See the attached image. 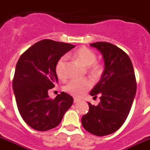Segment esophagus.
<instances>
[{
    "label": "esophagus",
    "instance_id": "esophagus-1",
    "mask_svg": "<svg viewBox=\"0 0 150 150\" xmlns=\"http://www.w3.org/2000/svg\"><path fill=\"white\" fill-rule=\"evenodd\" d=\"M79 100H79V99H77V98H74V103H78Z\"/></svg>",
    "mask_w": 150,
    "mask_h": 150
}]
</instances>
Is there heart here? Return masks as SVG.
<instances>
[{"instance_id":"obj_1","label":"heart","mask_w":150,"mask_h":150,"mask_svg":"<svg viewBox=\"0 0 150 150\" xmlns=\"http://www.w3.org/2000/svg\"><path fill=\"white\" fill-rule=\"evenodd\" d=\"M74 57L84 67H87L88 72L93 76L100 75L101 67L96 62L97 56L95 52L86 47H81L74 52ZM67 57L63 56L57 60L55 66V71L57 77L64 80L67 78ZM92 86L91 81L84 79H72L64 86V90L74 97H80Z\"/></svg>"}]
</instances>
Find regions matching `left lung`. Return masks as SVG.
Segmentation results:
<instances>
[{
	"instance_id": "left-lung-1",
	"label": "left lung",
	"mask_w": 150,
	"mask_h": 150,
	"mask_svg": "<svg viewBox=\"0 0 150 150\" xmlns=\"http://www.w3.org/2000/svg\"><path fill=\"white\" fill-rule=\"evenodd\" d=\"M102 54L105 69L100 80L90 91L98 105L88 102L89 112L82 117L83 127L92 134L105 136L121 127L131 110L137 89L133 64L128 55L108 42L90 44Z\"/></svg>"
}]
</instances>
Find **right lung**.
Here are the masks:
<instances>
[{"label": "right lung", "mask_w": 150, "mask_h": 150, "mask_svg": "<svg viewBox=\"0 0 150 150\" xmlns=\"http://www.w3.org/2000/svg\"><path fill=\"white\" fill-rule=\"evenodd\" d=\"M75 47L71 44L44 39L26 50L17 62L12 88L23 120L36 131L57 127L73 104V98L62 92L50 99L48 90L55 86L57 60Z\"/></svg>", "instance_id": "right-lung-1"}]
</instances>
